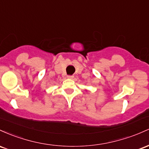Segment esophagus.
Returning a JSON list of instances; mask_svg holds the SVG:
<instances>
[{
    "label": "esophagus",
    "instance_id": "obj_1",
    "mask_svg": "<svg viewBox=\"0 0 149 149\" xmlns=\"http://www.w3.org/2000/svg\"><path fill=\"white\" fill-rule=\"evenodd\" d=\"M67 77H68V79H72V78L74 77V76H73V75H68Z\"/></svg>",
    "mask_w": 149,
    "mask_h": 149
}]
</instances>
